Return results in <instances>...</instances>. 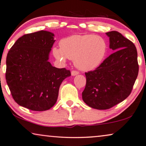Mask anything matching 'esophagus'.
<instances>
[{"label": "esophagus", "instance_id": "esophagus-1", "mask_svg": "<svg viewBox=\"0 0 146 146\" xmlns=\"http://www.w3.org/2000/svg\"><path fill=\"white\" fill-rule=\"evenodd\" d=\"M78 74H79L78 71H71V75H72V76H75V75H77Z\"/></svg>", "mask_w": 146, "mask_h": 146}]
</instances>
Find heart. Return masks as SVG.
Segmentation results:
<instances>
[{
  "label": "heart",
  "mask_w": 146,
  "mask_h": 146,
  "mask_svg": "<svg viewBox=\"0 0 146 146\" xmlns=\"http://www.w3.org/2000/svg\"><path fill=\"white\" fill-rule=\"evenodd\" d=\"M61 48L54 47L53 53L58 60H73L74 65L83 71H91L100 67L108 51L104 38L93 35H74L61 40Z\"/></svg>",
  "instance_id": "1"
}]
</instances>
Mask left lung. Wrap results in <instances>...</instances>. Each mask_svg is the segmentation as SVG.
<instances>
[{
	"instance_id": "obj_1",
	"label": "left lung",
	"mask_w": 146,
	"mask_h": 146,
	"mask_svg": "<svg viewBox=\"0 0 146 146\" xmlns=\"http://www.w3.org/2000/svg\"><path fill=\"white\" fill-rule=\"evenodd\" d=\"M114 50L96 70L85 73L82 93L85 104L96 110H108L125 100L131 92L139 71L137 53L131 41L117 31L106 33Z\"/></svg>"
}]
</instances>
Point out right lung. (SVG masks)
I'll use <instances>...</instances> for the list:
<instances>
[{
  "instance_id": "add662e5",
  "label": "right lung",
  "mask_w": 146,
  "mask_h": 146,
  "mask_svg": "<svg viewBox=\"0 0 146 146\" xmlns=\"http://www.w3.org/2000/svg\"><path fill=\"white\" fill-rule=\"evenodd\" d=\"M54 34L40 31L19 38L7 54L6 80L19 106L36 111L56 104L61 83L71 76L69 70L53 67L49 54Z\"/></svg>"
}]
</instances>
